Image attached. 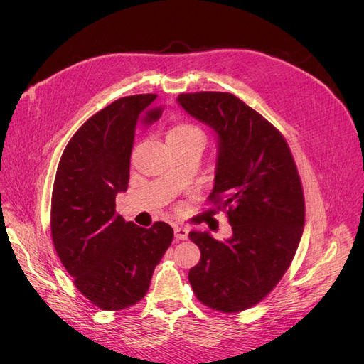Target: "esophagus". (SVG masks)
Listing matches in <instances>:
<instances>
[{"label": "esophagus", "mask_w": 364, "mask_h": 364, "mask_svg": "<svg viewBox=\"0 0 364 364\" xmlns=\"http://www.w3.org/2000/svg\"><path fill=\"white\" fill-rule=\"evenodd\" d=\"M174 236H176V240H186L187 236H188L187 228L180 227V225H176V227H174Z\"/></svg>", "instance_id": "obj_1"}]
</instances>
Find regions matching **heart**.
<instances>
[{
    "instance_id": "b5f03b06",
    "label": "heart",
    "mask_w": 364,
    "mask_h": 364,
    "mask_svg": "<svg viewBox=\"0 0 364 364\" xmlns=\"http://www.w3.org/2000/svg\"><path fill=\"white\" fill-rule=\"evenodd\" d=\"M200 141L203 144V131L190 122H181L172 127L166 134V141Z\"/></svg>"
}]
</instances>
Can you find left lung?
Here are the masks:
<instances>
[{
    "label": "left lung",
    "instance_id": "obj_1",
    "mask_svg": "<svg viewBox=\"0 0 364 364\" xmlns=\"http://www.w3.org/2000/svg\"><path fill=\"white\" fill-rule=\"evenodd\" d=\"M178 103L218 134L208 203L227 214V242L192 232L200 259L188 282L196 298L221 313L247 310L269 295L295 257L305 224L298 168L282 132L235 94L183 92Z\"/></svg>",
    "mask_w": 364,
    "mask_h": 364
}]
</instances>
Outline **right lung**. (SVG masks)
I'll return each mask as SVG.
<instances>
[{
  "label": "right lung",
  "mask_w": 364,
  "mask_h": 364,
  "mask_svg": "<svg viewBox=\"0 0 364 364\" xmlns=\"http://www.w3.org/2000/svg\"><path fill=\"white\" fill-rule=\"evenodd\" d=\"M155 99L156 94L127 95L92 114L65 147L53 184L55 252L76 289L106 311L129 309L144 298L174 237L164 221L150 228L125 221L114 202L128 187L136 129L162 114Z\"/></svg>",
  "instance_id": "obj_1"
}]
</instances>
